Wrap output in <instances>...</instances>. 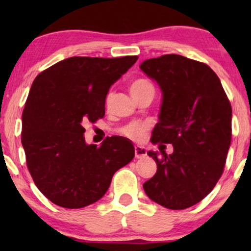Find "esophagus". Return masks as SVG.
Returning a JSON list of instances; mask_svg holds the SVG:
<instances>
[{
    "mask_svg": "<svg viewBox=\"0 0 251 251\" xmlns=\"http://www.w3.org/2000/svg\"><path fill=\"white\" fill-rule=\"evenodd\" d=\"M135 156L137 159H143L146 156V150L143 146H135Z\"/></svg>",
    "mask_w": 251,
    "mask_h": 251,
    "instance_id": "obj_1",
    "label": "esophagus"
}]
</instances>
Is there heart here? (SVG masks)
Returning <instances> with one entry per match:
<instances>
[{"mask_svg":"<svg viewBox=\"0 0 251 251\" xmlns=\"http://www.w3.org/2000/svg\"><path fill=\"white\" fill-rule=\"evenodd\" d=\"M153 88V85L150 83L149 81L146 80H139L133 81L131 85H130V92L131 94H138L140 91L146 90V89ZM147 130V125L146 123H132V125L126 126V128L121 130V133L123 136L128 137V138L132 140H140L143 138L144 133Z\"/></svg>","mask_w":251,"mask_h":251,"instance_id":"b5f03b06","label":"heart"}]
</instances>
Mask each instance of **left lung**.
Here are the masks:
<instances>
[{"label":"left lung","instance_id":"obj_1","mask_svg":"<svg viewBox=\"0 0 251 251\" xmlns=\"http://www.w3.org/2000/svg\"><path fill=\"white\" fill-rule=\"evenodd\" d=\"M140 70L162 92L151 140L173 144L168 154L149 151L157 170L143 185L151 200L168 209L192 207L212 191L231 145L232 107L208 65L179 54L144 60Z\"/></svg>","mask_w":251,"mask_h":251}]
</instances>
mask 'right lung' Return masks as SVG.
I'll list each match as a JSON object with an SVG mask.
<instances>
[{
  "label": "right lung",
  "instance_id": "add662e5",
  "mask_svg": "<svg viewBox=\"0 0 251 251\" xmlns=\"http://www.w3.org/2000/svg\"><path fill=\"white\" fill-rule=\"evenodd\" d=\"M137 59L71 57L34 80L23 112L22 144L34 183L54 204L77 209L95 203L113 175L135 156L125 137L88 145L83 125L104 118L109 88Z\"/></svg>",
  "mask_w": 251,
  "mask_h": 251
}]
</instances>
